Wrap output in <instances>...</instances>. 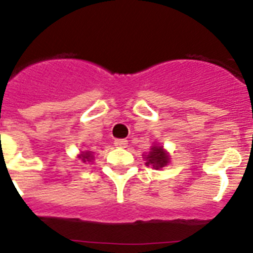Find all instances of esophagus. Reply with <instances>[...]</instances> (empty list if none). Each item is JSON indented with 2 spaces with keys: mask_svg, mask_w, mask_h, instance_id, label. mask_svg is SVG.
Instances as JSON below:
<instances>
[{
  "mask_svg": "<svg viewBox=\"0 0 253 253\" xmlns=\"http://www.w3.org/2000/svg\"><path fill=\"white\" fill-rule=\"evenodd\" d=\"M114 144H115L116 147L124 148V147H126V144H128V140H126V139H115Z\"/></svg>",
  "mask_w": 253,
  "mask_h": 253,
  "instance_id": "34e87169",
  "label": "esophagus"
}]
</instances>
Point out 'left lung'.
Instances as JSON below:
<instances>
[{
	"label": "left lung",
	"instance_id": "obj_1",
	"mask_svg": "<svg viewBox=\"0 0 253 253\" xmlns=\"http://www.w3.org/2000/svg\"><path fill=\"white\" fill-rule=\"evenodd\" d=\"M144 160H146L147 166L151 165L154 169H160L169 165V156L162 147L154 144L151 147V151L147 154V157H144Z\"/></svg>",
	"mask_w": 253,
	"mask_h": 253
}]
</instances>
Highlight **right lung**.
I'll use <instances>...</instances> for the list:
<instances>
[{"instance_id":"obj_1","label":"right lung","mask_w":253,"mask_h":253,"mask_svg":"<svg viewBox=\"0 0 253 253\" xmlns=\"http://www.w3.org/2000/svg\"><path fill=\"white\" fill-rule=\"evenodd\" d=\"M78 158L82 161V162H91L93 160L92 152H81V154H78Z\"/></svg>"}]
</instances>
